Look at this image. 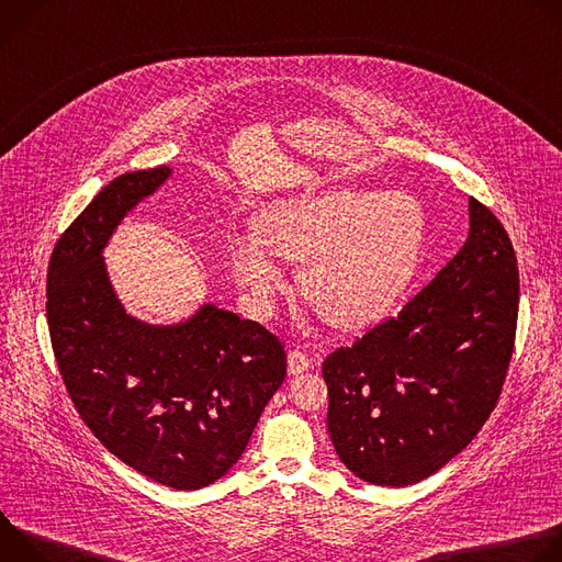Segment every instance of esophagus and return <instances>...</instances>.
<instances>
[{
  "label": "esophagus",
  "mask_w": 562,
  "mask_h": 562,
  "mask_svg": "<svg viewBox=\"0 0 562 562\" xmlns=\"http://www.w3.org/2000/svg\"><path fill=\"white\" fill-rule=\"evenodd\" d=\"M308 367H311L308 358L302 351H289V356H286V371H289V375H300Z\"/></svg>",
  "instance_id": "obj_1"
}]
</instances>
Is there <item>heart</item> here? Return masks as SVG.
Wrapping results in <instances>:
<instances>
[{
    "label": "heart",
    "instance_id": "b5f03b06",
    "mask_svg": "<svg viewBox=\"0 0 562 562\" xmlns=\"http://www.w3.org/2000/svg\"><path fill=\"white\" fill-rule=\"evenodd\" d=\"M427 243V211L407 191L338 187L269 204L256 233L235 235L228 262L258 308L284 284L276 258L302 262L300 289L329 325L362 329L412 284Z\"/></svg>",
    "mask_w": 562,
    "mask_h": 562
}]
</instances>
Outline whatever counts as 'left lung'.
<instances>
[{
	"instance_id": "8db88e82",
	"label": "left lung",
	"mask_w": 562,
	"mask_h": 562,
	"mask_svg": "<svg viewBox=\"0 0 562 562\" xmlns=\"http://www.w3.org/2000/svg\"><path fill=\"white\" fill-rule=\"evenodd\" d=\"M516 317L509 235L469 198L462 249L395 317L323 364L327 427L345 467L364 483L407 487L456 458L496 407Z\"/></svg>"
}]
</instances>
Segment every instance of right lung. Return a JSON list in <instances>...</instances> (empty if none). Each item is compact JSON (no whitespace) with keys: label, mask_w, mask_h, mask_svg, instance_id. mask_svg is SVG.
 I'll use <instances>...</instances> for the list:
<instances>
[{"label":"right lung","mask_w":562,"mask_h":562,"mask_svg":"<svg viewBox=\"0 0 562 562\" xmlns=\"http://www.w3.org/2000/svg\"><path fill=\"white\" fill-rule=\"evenodd\" d=\"M173 169L106 184L50 256L46 317L57 367L93 436L142 475L202 490L239 458L286 375V356L254 319L202 302L178 323L126 311L104 260L111 237Z\"/></svg>","instance_id":"add662e5"}]
</instances>
